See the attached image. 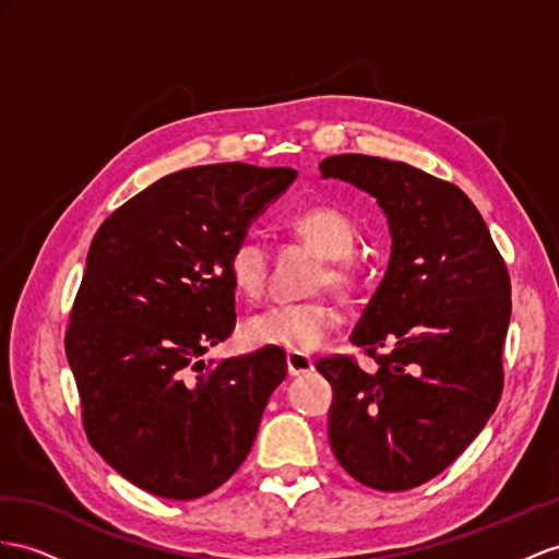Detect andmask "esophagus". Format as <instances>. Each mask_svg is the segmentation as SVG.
<instances>
[{
	"instance_id": "esophagus-1",
	"label": "esophagus",
	"mask_w": 559,
	"mask_h": 559,
	"mask_svg": "<svg viewBox=\"0 0 559 559\" xmlns=\"http://www.w3.org/2000/svg\"><path fill=\"white\" fill-rule=\"evenodd\" d=\"M285 364H288V376H305L309 370H313V361L309 359L307 354H297V352H288L285 354Z\"/></svg>"
}]
</instances>
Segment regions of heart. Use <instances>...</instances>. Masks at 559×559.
<instances>
[{
	"label": "heart",
	"mask_w": 559,
	"mask_h": 559,
	"mask_svg": "<svg viewBox=\"0 0 559 559\" xmlns=\"http://www.w3.org/2000/svg\"><path fill=\"white\" fill-rule=\"evenodd\" d=\"M290 231L321 254L325 264L319 274L321 285L335 290H349L359 278V264L352 260L356 246V226L345 212L328 205H313L293 212L288 219ZM269 271V242L262 234L250 231L236 240L228 252V274L236 290L246 297H257L264 290ZM337 325V313L321 299L307 302L271 305L252 313L242 323V337L252 347H274L285 352L307 354L319 349Z\"/></svg>",
	"instance_id": "heart-1"
}]
</instances>
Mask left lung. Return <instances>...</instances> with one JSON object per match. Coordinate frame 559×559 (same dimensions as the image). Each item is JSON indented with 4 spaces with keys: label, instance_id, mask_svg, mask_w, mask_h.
Masks as SVG:
<instances>
[{
    "label": "left lung",
    "instance_id": "1",
    "mask_svg": "<svg viewBox=\"0 0 559 559\" xmlns=\"http://www.w3.org/2000/svg\"><path fill=\"white\" fill-rule=\"evenodd\" d=\"M319 169L373 195L392 236L388 271L352 333L376 370L349 356L317 364L333 384L328 439L356 481L406 491L447 469L498 406L510 276L457 186L361 153Z\"/></svg>",
    "mask_w": 559,
    "mask_h": 559
}]
</instances>
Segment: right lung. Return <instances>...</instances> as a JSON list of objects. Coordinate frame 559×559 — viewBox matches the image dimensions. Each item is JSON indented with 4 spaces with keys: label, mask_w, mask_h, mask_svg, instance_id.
Masks as SVG:
<instances>
[{
    "label": "right lung",
    "mask_w": 559,
    "mask_h": 559,
    "mask_svg": "<svg viewBox=\"0 0 559 559\" xmlns=\"http://www.w3.org/2000/svg\"><path fill=\"white\" fill-rule=\"evenodd\" d=\"M297 171L242 163L175 171L98 228L75 297L66 354L84 432L139 489L193 500L246 461L285 352L203 361L231 335L228 252Z\"/></svg>",
    "instance_id": "right-lung-1"
}]
</instances>
